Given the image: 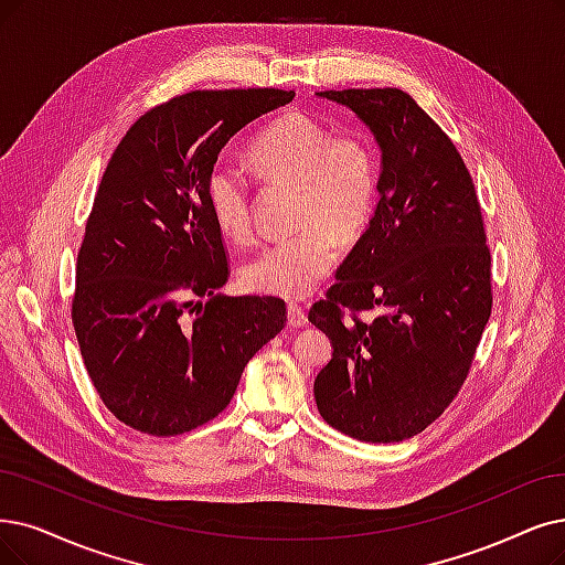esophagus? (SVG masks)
Here are the masks:
<instances>
[{
  "mask_svg": "<svg viewBox=\"0 0 565 565\" xmlns=\"http://www.w3.org/2000/svg\"><path fill=\"white\" fill-rule=\"evenodd\" d=\"M306 322H308L306 310L299 303H289L287 306V324L297 329V327H303Z\"/></svg>",
  "mask_w": 565,
  "mask_h": 565,
  "instance_id": "1",
  "label": "esophagus"
}]
</instances>
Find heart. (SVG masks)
Instances as JSON below:
<instances>
[{
  "label": "heart",
  "instance_id": "heart-1",
  "mask_svg": "<svg viewBox=\"0 0 565 565\" xmlns=\"http://www.w3.org/2000/svg\"><path fill=\"white\" fill-rule=\"evenodd\" d=\"M247 160L266 185L295 188L297 232L270 243L241 268L259 295L303 299L329 274L338 243L356 241L377 209L380 157L361 131H338L291 110L262 127ZM206 204L215 227L232 243L253 238V190L243 171L217 162L206 175Z\"/></svg>",
  "mask_w": 565,
  "mask_h": 565
}]
</instances>
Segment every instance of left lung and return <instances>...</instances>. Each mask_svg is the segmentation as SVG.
I'll list each match as a JSON object with an SVG mask.
<instances>
[{"instance_id": "8db88e82", "label": "left lung", "mask_w": 565, "mask_h": 565, "mask_svg": "<svg viewBox=\"0 0 565 565\" xmlns=\"http://www.w3.org/2000/svg\"><path fill=\"white\" fill-rule=\"evenodd\" d=\"M352 108L382 150L375 215L308 320L333 343L318 411L366 443L422 434L459 394L491 315V253L452 139L398 87L318 93ZM361 311H373L364 321Z\"/></svg>"}]
</instances>
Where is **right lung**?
Here are the masks:
<instances>
[{
    "mask_svg": "<svg viewBox=\"0 0 565 565\" xmlns=\"http://www.w3.org/2000/svg\"><path fill=\"white\" fill-rule=\"evenodd\" d=\"M291 99L276 87L194 89L143 113L110 154L72 322L99 398L141 434L180 436L217 417L287 322L282 299L217 295L230 262L206 175L238 129Z\"/></svg>",
    "mask_w": 565,
    "mask_h": 565,
    "instance_id": "obj_1",
    "label": "right lung"
}]
</instances>
